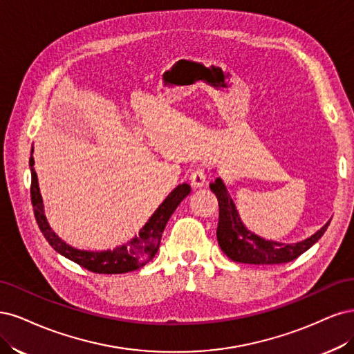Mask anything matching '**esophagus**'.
Masks as SVG:
<instances>
[{"label": "esophagus", "instance_id": "esophagus-1", "mask_svg": "<svg viewBox=\"0 0 354 354\" xmlns=\"http://www.w3.org/2000/svg\"><path fill=\"white\" fill-rule=\"evenodd\" d=\"M189 179H191V184L192 187H204L206 185V169H204L203 166H197L194 167L191 170V175H189Z\"/></svg>", "mask_w": 354, "mask_h": 354}]
</instances>
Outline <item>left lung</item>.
I'll use <instances>...</instances> for the list:
<instances>
[{
  "mask_svg": "<svg viewBox=\"0 0 354 354\" xmlns=\"http://www.w3.org/2000/svg\"><path fill=\"white\" fill-rule=\"evenodd\" d=\"M210 189L218 197L219 203V223L216 235L222 252L236 263L248 265H279L297 259L306 250H309L319 238L324 235L329 225L325 223L321 230L310 238L297 244H281L275 241H268L253 232L247 231V227L239 219L235 204L227 194L221 178L210 184Z\"/></svg>",
  "mask_w": 354,
  "mask_h": 354,
  "instance_id": "1",
  "label": "left lung"
}]
</instances>
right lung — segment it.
<instances>
[{"label": "right lung", "mask_w": 354, "mask_h": 354, "mask_svg": "<svg viewBox=\"0 0 354 354\" xmlns=\"http://www.w3.org/2000/svg\"><path fill=\"white\" fill-rule=\"evenodd\" d=\"M29 165L32 172L30 200L41 232L57 253L63 254L64 257L75 261L79 266H82L86 270H91L94 273H127L145 266L157 253L158 245H160L162 241V234L165 231L167 221L170 219V216L174 214L176 207L179 206V203L184 200L191 191V187L188 184L178 185L169 194L167 198L160 204V206H158V209L153 213L151 218L148 219L145 226L140 231V235L132 238L129 243L113 250H106V252H84V250H76L71 245H67L51 231V227L44 214L42 197L38 187L37 172L33 170L32 156Z\"/></svg>", "instance_id": "right-lung-1"}]
</instances>
